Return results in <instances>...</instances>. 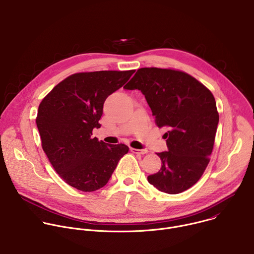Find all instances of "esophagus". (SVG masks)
I'll list each match as a JSON object with an SVG mask.
<instances>
[{
  "label": "esophagus",
  "instance_id": "1",
  "mask_svg": "<svg viewBox=\"0 0 254 254\" xmlns=\"http://www.w3.org/2000/svg\"><path fill=\"white\" fill-rule=\"evenodd\" d=\"M130 151L133 153H140V154L147 153V149H137V148H132V147H130Z\"/></svg>",
  "mask_w": 254,
  "mask_h": 254
}]
</instances>
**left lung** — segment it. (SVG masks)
<instances>
[{
    "label": "left lung",
    "mask_w": 254,
    "mask_h": 254,
    "mask_svg": "<svg viewBox=\"0 0 254 254\" xmlns=\"http://www.w3.org/2000/svg\"><path fill=\"white\" fill-rule=\"evenodd\" d=\"M144 96L158 127H165L167 151L158 173L147 181L158 190L177 194L203 175L212 152L219 121L211 92L201 82L181 70L141 67L124 87Z\"/></svg>",
    "instance_id": "left-lung-1"
}]
</instances>
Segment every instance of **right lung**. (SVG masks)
<instances>
[{"mask_svg": "<svg viewBox=\"0 0 254 254\" xmlns=\"http://www.w3.org/2000/svg\"><path fill=\"white\" fill-rule=\"evenodd\" d=\"M134 72L101 70L73 73L48 94L39 106L37 127L42 146L59 176L81 191H95L110 181L126 144H108L92 137L101 127L107 98Z\"/></svg>", "mask_w": 254, "mask_h": 254, "instance_id": "obj_1", "label": "right lung"}]
</instances>
